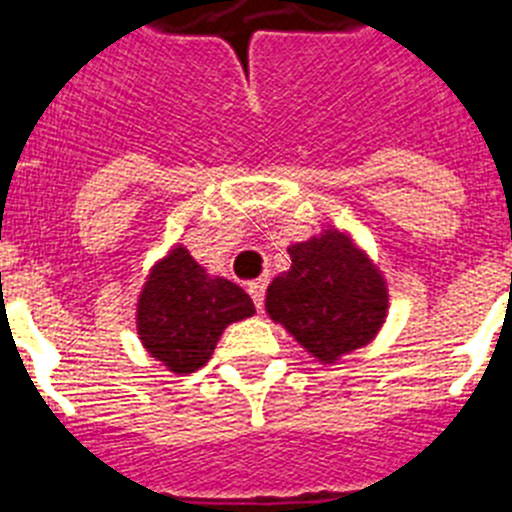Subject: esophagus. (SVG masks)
<instances>
[{"instance_id":"34e87169","label":"esophagus","mask_w":512,"mask_h":512,"mask_svg":"<svg viewBox=\"0 0 512 512\" xmlns=\"http://www.w3.org/2000/svg\"><path fill=\"white\" fill-rule=\"evenodd\" d=\"M248 295H251L256 310H264V295H266V279H259L248 287Z\"/></svg>"}]
</instances>
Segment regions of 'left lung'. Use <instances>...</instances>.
Returning <instances> with one entry per match:
<instances>
[{"mask_svg":"<svg viewBox=\"0 0 512 512\" xmlns=\"http://www.w3.org/2000/svg\"><path fill=\"white\" fill-rule=\"evenodd\" d=\"M287 251L292 266L266 289L269 318L320 364L369 346L390 312V289L354 235L325 225Z\"/></svg>","mask_w":512,"mask_h":512,"instance_id":"left-lung-1","label":"left lung"}]
</instances>
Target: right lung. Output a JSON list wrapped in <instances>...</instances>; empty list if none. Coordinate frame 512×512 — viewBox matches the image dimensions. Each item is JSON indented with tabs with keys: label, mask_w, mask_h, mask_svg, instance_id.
Returning <instances> with one entry per match:
<instances>
[{
	"label": "right lung",
	"mask_w": 512,
	"mask_h": 512,
	"mask_svg": "<svg viewBox=\"0 0 512 512\" xmlns=\"http://www.w3.org/2000/svg\"><path fill=\"white\" fill-rule=\"evenodd\" d=\"M253 312L251 297L238 284L210 274L184 243H174L143 282L135 302V330L166 372L184 377L210 361L228 325Z\"/></svg>",
	"instance_id": "add662e5"
}]
</instances>
